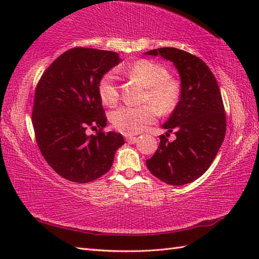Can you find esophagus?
Returning <instances> with one entry per match:
<instances>
[{
    "mask_svg": "<svg viewBox=\"0 0 259 259\" xmlns=\"http://www.w3.org/2000/svg\"><path fill=\"white\" fill-rule=\"evenodd\" d=\"M123 136H124V138H125V140L128 141V142H131V144H134V142L136 141V136L135 135H133V134H123Z\"/></svg>",
    "mask_w": 259,
    "mask_h": 259,
    "instance_id": "esophagus-1",
    "label": "esophagus"
}]
</instances>
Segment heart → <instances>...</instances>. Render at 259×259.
<instances>
[{"mask_svg":"<svg viewBox=\"0 0 259 259\" xmlns=\"http://www.w3.org/2000/svg\"><path fill=\"white\" fill-rule=\"evenodd\" d=\"M126 73L147 88L145 100L155 104L159 112L167 114L175 109L180 95V85L177 80L170 78L169 71L163 64L151 60H139L126 69ZM98 90L103 104L112 107L118 102L119 85L113 71L102 75ZM154 106L151 103L122 106L114 110L110 119L118 130L125 134H137L156 120L158 112Z\"/></svg>","mask_w":259,"mask_h":259,"instance_id":"1","label":"heart"}]
</instances>
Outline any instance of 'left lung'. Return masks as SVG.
<instances>
[{
  "label": "left lung",
  "mask_w": 259,
  "mask_h": 259,
  "mask_svg": "<svg viewBox=\"0 0 259 259\" xmlns=\"http://www.w3.org/2000/svg\"><path fill=\"white\" fill-rule=\"evenodd\" d=\"M146 54L170 60L181 79L180 100L162 125L168 133L175 131L177 138L169 142L160 136L147 167L168 185L192 183L210 167L226 135L221 90L210 69L194 54L176 48L155 49Z\"/></svg>",
  "instance_id": "8db88e82"
}]
</instances>
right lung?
I'll return each instance as SVG.
<instances>
[{
    "instance_id": "1",
    "label": "right lung",
    "mask_w": 259,
    "mask_h": 259,
    "mask_svg": "<svg viewBox=\"0 0 259 259\" xmlns=\"http://www.w3.org/2000/svg\"><path fill=\"white\" fill-rule=\"evenodd\" d=\"M120 61L115 52L76 47L54 60L37 82L32 110L36 144L64 179L87 184L100 178L124 144L121 134L103 130L107 117L98 90L102 75ZM88 128L96 134L88 135Z\"/></svg>"
}]
</instances>
